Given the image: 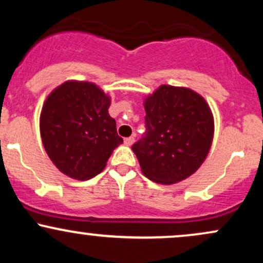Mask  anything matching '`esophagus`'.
<instances>
[{
    "label": "esophagus",
    "instance_id": "1",
    "mask_svg": "<svg viewBox=\"0 0 263 263\" xmlns=\"http://www.w3.org/2000/svg\"><path fill=\"white\" fill-rule=\"evenodd\" d=\"M134 142H135V137L125 138V144H126V146H132V144H134Z\"/></svg>",
    "mask_w": 263,
    "mask_h": 263
}]
</instances>
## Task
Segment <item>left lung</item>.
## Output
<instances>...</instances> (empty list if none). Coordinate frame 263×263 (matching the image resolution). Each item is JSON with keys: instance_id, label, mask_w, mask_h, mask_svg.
<instances>
[{"instance_id": "8db88e82", "label": "left lung", "mask_w": 263, "mask_h": 263, "mask_svg": "<svg viewBox=\"0 0 263 263\" xmlns=\"http://www.w3.org/2000/svg\"><path fill=\"white\" fill-rule=\"evenodd\" d=\"M146 135L132 146L142 173L174 184L199 170L214 137V117L205 99L189 87L161 85L143 101Z\"/></svg>"}]
</instances>
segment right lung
Listing matches in <instances>:
<instances>
[{
	"instance_id": "obj_1",
	"label": "right lung",
	"mask_w": 263,
	"mask_h": 263,
	"mask_svg": "<svg viewBox=\"0 0 263 263\" xmlns=\"http://www.w3.org/2000/svg\"><path fill=\"white\" fill-rule=\"evenodd\" d=\"M111 98L96 84L68 80L53 90L42 107L39 129L45 152L65 176L95 177L123 140L108 115Z\"/></svg>"
}]
</instances>
